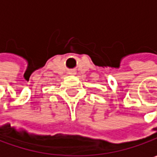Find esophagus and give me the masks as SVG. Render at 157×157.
Instances as JSON below:
<instances>
[{
    "label": "esophagus",
    "mask_w": 157,
    "mask_h": 157,
    "mask_svg": "<svg viewBox=\"0 0 157 157\" xmlns=\"http://www.w3.org/2000/svg\"><path fill=\"white\" fill-rule=\"evenodd\" d=\"M70 74H75V71H71V72H70Z\"/></svg>",
    "instance_id": "34e87169"
}]
</instances>
